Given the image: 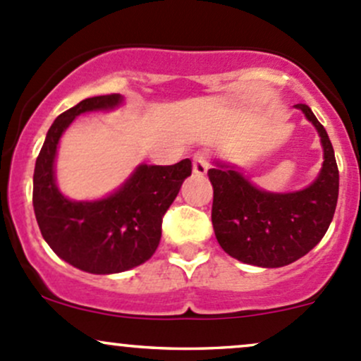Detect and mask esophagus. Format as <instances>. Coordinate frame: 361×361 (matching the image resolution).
<instances>
[{"label":"esophagus","instance_id":"34e87169","mask_svg":"<svg viewBox=\"0 0 361 361\" xmlns=\"http://www.w3.org/2000/svg\"><path fill=\"white\" fill-rule=\"evenodd\" d=\"M209 162H211L209 154L204 152V150H199V152L193 156V173L199 174V176H204L209 169Z\"/></svg>","mask_w":361,"mask_h":361}]
</instances>
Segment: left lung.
I'll use <instances>...</instances> for the list:
<instances>
[{"label": "left lung", "mask_w": 361, "mask_h": 361, "mask_svg": "<svg viewBox=\"0 0 361 361\" xmlns=\"http://www.w3.org/2000/svg\"><path fill=\"white\" fill-rule=\"evenodd\" d=\"M314 123L324 147L319 178L305 190L271 193L253 187L243 174L217 162L209 169L214 188L212 226L221 248L245 264L283 267L302 259L326 235L339 193L334 149L307 104H296Z\"/></svg>", "instance_id": "8db88e82"}]
</instances>
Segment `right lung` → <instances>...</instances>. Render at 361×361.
<instances>
[{"label": "right lung", "instance_id": "right-lung-1", "mask_svg": "<svg viewBox=\"0 0 361 361\" xmlns=\"http://www.w3.org/2000/svg\"><path fill=\"white\" fill-rule=\"evenodd\" d=\"M120 94L84 99L51 125L34 169L32 204L39 229L59 259L90 274H114L144 264L161 240L162 217L192 174V161L173 166L140 164L121 188L94 202L59 193L54 157L59 137L78 114L113 109Z\"/></svg>", "mask_w": 361, "mask_h": 361}]
</instances>
